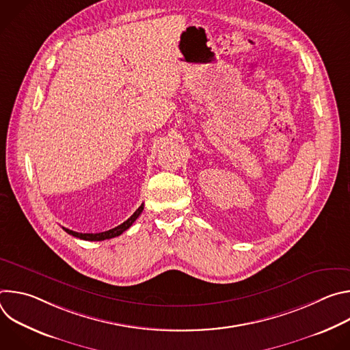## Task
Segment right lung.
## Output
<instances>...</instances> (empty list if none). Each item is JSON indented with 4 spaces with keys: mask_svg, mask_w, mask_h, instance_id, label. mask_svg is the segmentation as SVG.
<instances>
[{
    "mask_svg": "<svg viewBox=\"0 0 350 350\" xmlns=\"http://www.w3.org/2000/svg\"><path fill=\"white\" fill-rule=\"evenodd\" d=\"M142 211H144V205H141L124 223H122L120 226H118V227H115V228H112V230L103 231V232H95V234H92V232H91V234H90V232H85V234H83V232L72 231V230L65 228V227H64V230H65L68 234H70V235H73V237H76V238L84 239V241H104V239H111V238L119 237V235L123 234L127 228H130V227L133 226V223L137 220V217L141 215Z\"/></svg>",
    "mask_w": 350,
    "mask_h": 350,
    "instance_id": "obj_1",
    "label": "right lung"
}]
</instances>
